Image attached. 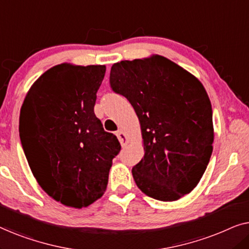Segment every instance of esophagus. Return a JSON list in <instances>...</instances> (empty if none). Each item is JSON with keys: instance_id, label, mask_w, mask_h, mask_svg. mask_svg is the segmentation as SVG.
Listing matches in <instances>:
<instances>
[{"instance_id": "esophagus-1", "label": "esophagus", "mask_w": 249, "mask_h": 249, "mask_svg": "<svg viewBox=\"0 0 249 249\" xmlns=\"http://www.w3.org/2000/svg\"><path fill=\"white\" fill-rule=\"evenodd\" d=\"M117 137H118L119 142H120V144H121L122 146L127 145L128 137H127V135H125L124 131H122V130H118V131H117Z\"/></svg>"}]
</instances>
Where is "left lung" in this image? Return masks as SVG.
Masks as SVG:
<instances>
[{"instance_id":"obj_1","label":"left lung","mask_w":249,"mask_h":249,"mask_svg":"<svg viewBox=\"0 0 249 249\" xmlns=\"http://www.w3.org/2000/svg\"><path fill=\"white\" fill-rule=\"evenodd\" d=\"M110 87L130 102L141 122L144 158L132 168L136 185L172 202L192 192L213 151L210 98L192 73L161 55L114 63Z\"/></svg>"}]
</instances>
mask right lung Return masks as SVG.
I'll list each match as a JSON object with an SVG mask.
<instances>
[{
	"label": "right lung",
	"instance_id": "right-lung-1",
	"mask_svg": "<svg viewBox=\"0 0 249 249\" xmlns=\"http://www.w3.org/2000/svg\"><path fill=\"white\" fill-rule=\"evenodd\" d=\"M105 66L59 64L35 81L20 112L19 135L37 182L47 195L80 209L107 189L118 138L94 113Z\"/></svg>",
	"mask_w": 249,
	"mask_h": 249
}]
</instances>
